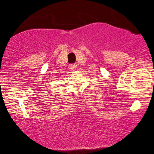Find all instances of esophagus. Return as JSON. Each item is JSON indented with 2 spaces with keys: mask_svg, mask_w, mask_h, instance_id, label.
I'll return each instance as SVG.
<instances>
[{
  "mask_svg": "<svg viewBox=\"0 0 154 154\" xmlns=\"http://www.w3.org/2000/svg\"><path fill=\"white\" fill-rule=\"evenodd\" d=\"M76 67H77L76 64H70V65H69V66H68V68H69L71 70H73H73H75Z\"/></svg>",
  "mask_w": 154,
  "mask_h": 154,
  "instance_id": "1",
  "label": "esophagus"
}]
</instances>
